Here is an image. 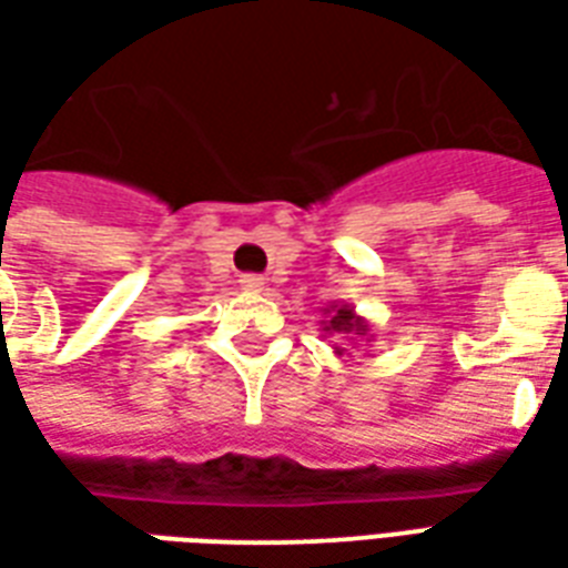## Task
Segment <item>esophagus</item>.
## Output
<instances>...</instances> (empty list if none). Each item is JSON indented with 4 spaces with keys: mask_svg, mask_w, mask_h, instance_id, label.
Returning <instances> with one entry per match:
<instances>
[{
    "mask_svg": "<svg viewBox=\"0 0 568 568\" xmlns=\"http://www.w3.org/2000/svg\"><path fill=\"white\" fill-rule=\"evenodd\" d=\"M240 285H243L246 292H264V276H258V273H246V276L240 280Z\"/></svg>",
    "mask_w": 568,
    "mask_h": 568,
    "instance_id": "esophagus-1",
    "label": "esophagus"
}]
</instances>
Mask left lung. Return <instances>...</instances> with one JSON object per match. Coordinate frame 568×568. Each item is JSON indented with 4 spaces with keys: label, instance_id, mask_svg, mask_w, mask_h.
<instances>
[{
    "label": "left lung",
    "instance_id": "1",
    "mask_svg": "<svg viewBox=\"0 0 568 568\" xmlns=\"http://www.w3.org/2000/svg\"><path fill=\"white\" fill-rule=\"evenodd\" d=\"M320 332L325 337H337V341H349V344H358V341H371V322L365 316H358L356 310L349 304H328L325 307V320L320 322ZM334 353L344 356V346L334 344Z\"/></svg>",
    "mask_w": 568,
    "mask_h": 568
}]
</instances>
